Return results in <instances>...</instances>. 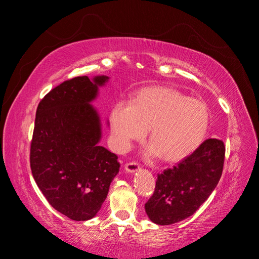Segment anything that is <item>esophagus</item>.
I'll return each instance as SVG.
<instances>
[{
  "mask_svg": "<svg viewBox=\"0 0 259 259\" xmlns=\"http://www.w3.org/2000/svg\"><path fill=\"white\" fill-rule=\"evenodd\" d=\"M138 168H139L138 162L132 161V162H127L126 164H125V169H126L127 171H130V173H135V171H136Z\"/></svg>",
  "mask_w": 259,
  "mask_h": 259,
  "instance_id": "esophagus-1",
  "label": "esophagus"
}]
</instances>
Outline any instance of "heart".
<instances>
[{"instance_id": "heart-1", "label": "heart", "mask_w": 259, "mask_h": 259, "mask_svg": "<svg viewBox=\"0 0 259 259\" xmlns=\"http://www.w3.org/2000/svg\"><path fill=\"white\" fill-rule=\"evenodd\" d=\"M110 121L117 148L127 149L134 140L143 139L149 128L150 153L176 162L203 143L209 112L199 99L188 98L175 89L153 86L138 92L130 105L116 104Z\"/></svg>"}]
</instances>
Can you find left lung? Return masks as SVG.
Instances as JSON below:
<instances>
[{
	"label": "left lung",
	"instance_id": "obj_1",
	"mask_svg": "<svg viewBox=\"0 0 259 259\" xmlns=\"http://www.w3.org/2000/svg\"><path fill=\"white\" fill-rule=\"evenodd\" d=\"M225 152L222 140L209 138L176 165L158 174L154 192L145 204L150 221L165 226L194 214L222 177Z\"/></svg>",
	"mask_w": 259,
	"mask_h": 259
}]
</instances>
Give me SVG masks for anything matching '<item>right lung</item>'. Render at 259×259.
Returning a JSON list of instances; mask_svg holds the SVG:
<instances>
[{
    "label": "right lung",
    "mask_w": 259,
    "mask_h": 259,
    "mask_svg": "<svg viewBox=\"0 0 259 259\" xmlns=\"http://www.w3.org/2000/svg\"><path fill=\"white\" fill-rule=\"evenodd\" d=\"M108 76H76L49 92L36 109L30 166L50 204L73 221L97 214L120 168L117 155L98 146L100 122L90 105Z\"/></svg>",
    "instance_id": "right-lung-1"
}]
</instances>
